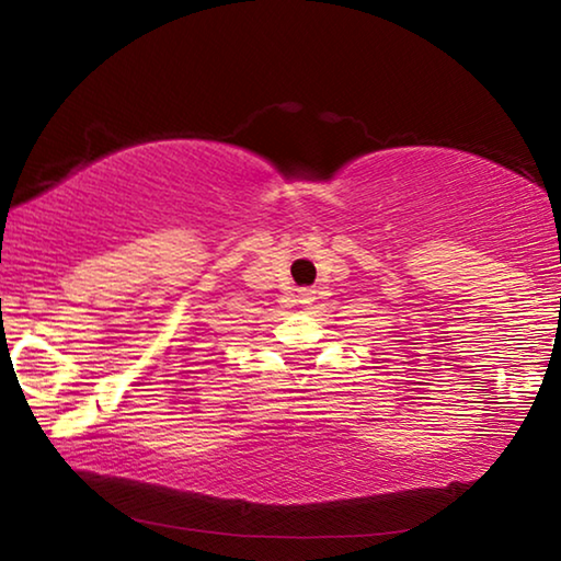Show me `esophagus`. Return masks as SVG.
Here are the masks:
<instances>
[{"mask_svg":"<svg viewBox=\"0 0 561 561\" xmlns=\"http://www.w3.org/2000/svg\"><path fill=\"white\" fill-rule=\"evenodd\" d=\"M314 289H299V304H311L314 301Z\"/></svg>","mask_w":561,"mask_h":561,"instance_id":"esophagus-1","label":"esophagus"}]
</instances>
